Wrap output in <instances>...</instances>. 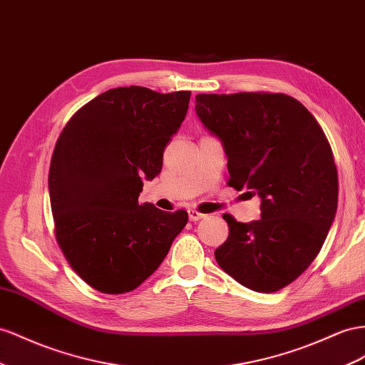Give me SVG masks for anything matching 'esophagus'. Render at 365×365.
Segmentation results:
<instances>
[{
    "mask_svg": "<svg viewBox=\"0 0 365 365\" xmlns=\"http://www.w3.org/2000/svg\"><path fill=\"white\" fill-rule=\"evenodd\" d=\"M189 218H190V221H200V220L205 218V215L200 213L198 210H195V209H189Z\"/></svg>",
    "mask_w": 365,
    "mask_h": 365,
    "instance_id": "esophagus-1",
    "label": "esophagus"
}]
</instances>
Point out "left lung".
Segmentation results:
<instances>
[{
	"label": "left lung",
	"instance_id": "8db88e82",
	"mask_svg": "<svg viewBox=\"0 0 365 365\" xmlns=\"http://www.w3.org/2000/svg\"><path fill=\"white\" fill-rule=\"evenodd\" d=\"M196 115L221 140L236 190L261 198V220L222 215L229 238L216 262L244 287L284 289L317 258L338 207V172L314 116L284 93L196 95Z\"/></svg>",
	"mask_w": 365,
	"mask_h": 365
}]
</instances>
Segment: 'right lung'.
<instances>
[{
  "instance_id": "1",
  "label": "right lung",
  "mask_w": 365,
  "mask_h": 365,
  "mask_svg": "<svg viewBox=\"0 0 365 365\" xmlns=\"http://www.w3.org/2000/svg\"><path fill=\"white\" fill-rule=\"evenodd\" d=\"M190 92L110 88L78 110L58 138L48 170L55 235L66 259L98 292L135 290L160 267L189 220L140 204L143 178L189 109Z\"/></svg>"
}]
</instances>
